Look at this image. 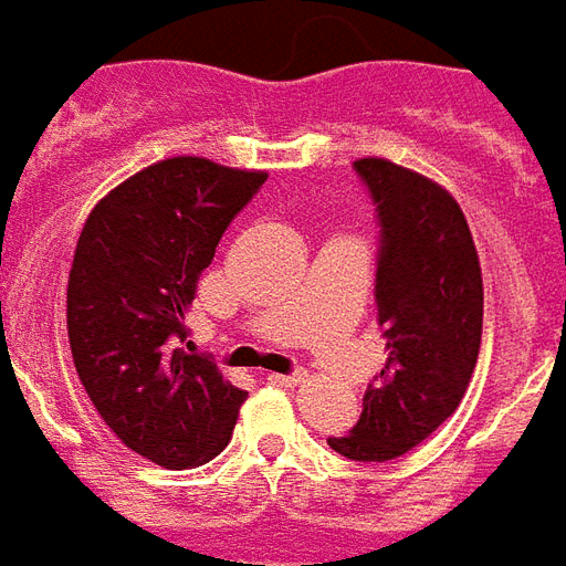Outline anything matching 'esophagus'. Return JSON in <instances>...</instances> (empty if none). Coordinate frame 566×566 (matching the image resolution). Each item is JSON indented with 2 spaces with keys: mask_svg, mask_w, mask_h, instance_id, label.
Segmentation results:
<instances>
[{
  "mask_svg": "<svg viewBox=\"0 0 566 566\" xmlns=\"http://www.w3.org/2000/svg\"><path fill=\"white\" fill-rule=\"evenodd\" d=\"M306 379V373L303 369H294V373H270L272 385H296V381Z\"/></svg>",
  "mask_w": 566,
  "mask_h": 566,
  "instance_id": "34e87169",
  "label": "esophagus"
}]
</instances>
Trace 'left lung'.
Returning a JSON list of instances; mask_svg holds the SVG:
<instances>
[{"mask_svg":"<svg viewBox=\"0 0 566 566\" xmlns=\"http://www.w3.org/2000/svg\"><path fill=\"white\" fill-rule=\"evenodd\" d=\"M376 206V315L388 360L364 412L327 437L348 461H394L458 409L482 345V270L461 206L424 175L388 160L355 163Z\"/></svg>","mask_w":566,"mask_h":566,"instance_id":"left-lung-1","label":"left lung"}]
</instances>
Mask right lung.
Returning <instances> with one entry per match:
<instances>
[{
    "label": "right lung",
    "mask_w": 566,
    "mask_h": 566,
    "mask_svg": "<svg viewBox=\"0 0 566 566\" xmlns=\"http://www.w3.org/2000/svg\"><path fill=\"white\" fill-rule=\"evenodd\" d=\"M266 181L202 157L142 169L91 211L69 272V345L120 442L166 470L211 461L248 394L187 355L185 315L214 248Z\"/></svg>",
    "instance_id": "right-lung-1"
}]
</instances>
